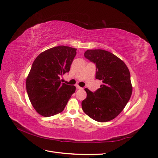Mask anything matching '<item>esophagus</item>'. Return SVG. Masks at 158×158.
<instances>
[{
	"label": "esophagus",
	"instance_id": "34e87169",
	"mask_svg": "<svg viewBox=\"0 0 158 158\" xmlns=\"http://www.w3.org/2000/svg\"><path fill=\"white\" fill-rule=\"evenodd\" d=\"M76 88H77V89H83L82 88H81V87H79V85H76Z\"/></svg>",
	"mask_w": 158,
	"mask_h": 158
}]
</instances>
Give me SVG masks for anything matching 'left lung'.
<instances>
[{
    "instance_id": "obj_1",
    "label": "left lung",
    "mask_w": 158,
    "mask_h": 158,
    "mask_svg": "<svg viewBox=\"0 0 158 158\" xmlns=\"http://www.w3.org/2000/svg\"><path fill=\"white\" fill-rule=\"evenodd\" d=\"M84 56L95 64L96 79L102 85L94 92L85 89L82 109L94 120L109 122L122 111L132 95L130 71L122 60L106 50L88 49Z\"/></svg>"
}]
</instances>
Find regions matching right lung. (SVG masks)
Segmentation results:
<instances>
[{"label":"right lung","mask_w":158,"mask_h":158,"mask_svg":"<svg viewBox=\"0 0 158 158\" xmlns=\"http://www.w3.org/2000/svg\"><path fill=\"white\" fill-rule=\"evenodd\" d=\"M77 49L59 45L42 52L32 63L26 82L28 96L40 115L51 117L62 112L76 88L62 83L69 73Z\"/></svg>","instance_id":"1"}]
</instances>
